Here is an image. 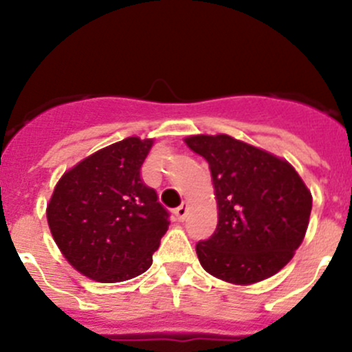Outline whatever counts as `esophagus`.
Returning a JSON list of instances; mask_svg holds the SVG:
<instances>
[{"label": "esophagus", "mask_w": 352, "mask_h": 352, "mask_svg": "<svg viewBox=\"0 0 352 352\" xmlns=\"http://www.w3.org/2000/svg\"><path fill=\"white\" fill-rule=\"evenodd\" d=\"M187 211H189V208H187V202H182L179 208L173 209V212H175V216H177V219H179V221H182V219L186 218Z\"/></svg>", "instance_id": "1"}]
</instances>
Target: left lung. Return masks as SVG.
<instances>
[{"label":"left lung","mask_w":352,"mask_h":352,"mask_svg":"<svg viewBox=\"0 0 352 352\" xmlns=\"http://www.w3.org/2000/svg\"><path fill=\"white\" fill-rule=\"evenodd\" d=\"M186 143L209 163L218 201L216 232L196 245L202 267L233 285L281 271L303 242L311 212V194L296 170L228 134Z\"/></svg>","instance_id":"obj_1"}]
</instances>
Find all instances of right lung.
<instances>
[{"label": "right lung", "instance_id": "right-lung-1", "mask_svg": "<svg viewBox=\"0 0 352 352\" xmlns=\"http://www.w3.org/2000/svg\"><path fill=\"white\" fill-rule=\"evenodd\" d=\"M153 140L126 138L67 170L47 204L54 242L76 271L120 283L148 271L168 211L141 179Z\"/></svg>", "mask_w": 352, "mask_h": 352}]
</instances>
